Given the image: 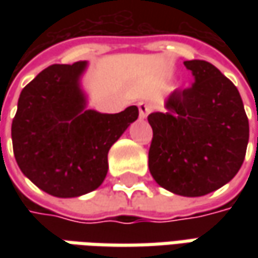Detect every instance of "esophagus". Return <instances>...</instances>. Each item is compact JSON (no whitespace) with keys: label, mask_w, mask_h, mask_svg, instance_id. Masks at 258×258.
<instances>
[{"label":"esophagus","mask_w":258,"mask_h":258,"mask_svg":"<svg viewBox=\"0 0 258 258\" xmlns=\"http://www.w3.org/2000/svg\"><path fill=\"white\" fill-rule=\"evenodd\" d=\"M138 107H139V119H146V116L151 112V107L145 103V102H139Z\"/></svg>","instance_id":"esophagus-1"}]
</instances>
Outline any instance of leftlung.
I'll use <instances>...</instances> for the list:
<instances>
[{
    "instance_id": "8db88e82",
    "label": "left lung",
    "mask_w": 258,
    "mask_h": 258,
    "mask_svg": "<svg viewBox=\"0 0 258 258\" xmlns=\"http://www.w3.org/2000/svg\"><path fill=\"white\" fill-rule=\"evenodd\" d=\"M194 85L166 99V112L148 116L154 138L149 171L162 188L203 197L230 182L241 168L248 119L237 87L211 63L183 61Z\"/></svg>"
}]
</instances>
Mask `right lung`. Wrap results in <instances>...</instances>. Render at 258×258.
Segmentation results:
<instances>
[{
    "label": "right lung",
    "mask_w": 258,
    "mask_h": 258,
    "mask_svg": "<svg viewBox=\"0 0 258 258\" xmlns=\"http://www.w3.org/2000/svg\"><path fill=\"white\" fill-rule=\"evenodd\" d=\"M87 63L53 64L23 89L11 138L21 172L44 192L73 198L99 188L107 154L139 116L136 106L120 113L86 109L80 79Z\"/></svg>",
    "instance_id": "obj_1"
}]
</instances>
